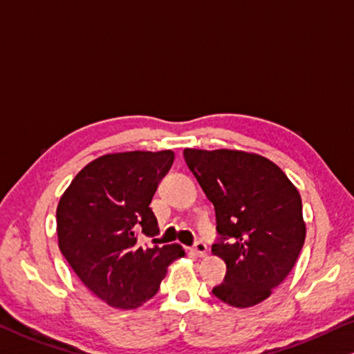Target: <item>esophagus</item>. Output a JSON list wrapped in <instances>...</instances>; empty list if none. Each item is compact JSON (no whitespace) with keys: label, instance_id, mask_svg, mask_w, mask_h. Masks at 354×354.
Wrapping results in <instances>:
<instances>
[{"label":"esophagus","instance_id":"1","mask_svg":"<svg viewBox=\"0 0 354 354\" xmlns=\"http://www.w3.org/2000/svg\"><path fill=\"white\" fill-rule=\"evenodd\" d=\"M193 252L198 254L199 258H204L205 254H207V245H205L204 242H196V245H194V248H193Z\"/></svg>","mask_w":354,"mask_h":354}]
</instances>
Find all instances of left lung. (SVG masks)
<instances>
[{"label":"left lung","mask_w":354,"mask_h":354,"mask_svg":"<svg viewBox=\"0 0 354 354\" xmlns=\"http://www.w3.org/2000/svg\"><path fill=\"white\" fill-rule=\"evenodd\" d=\"M183 156L214 204L221 236L212 252L226 263V275L212 292L231 307L257 306L286 279L302 250L301 194L275 162L258 153L185 149Z\"/></svg>","instance_id":"8db88e82"}]
</instances>
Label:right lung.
Wrapping results in <instances>:
<instances>
[{"mask_svg": "<svg viewBox=\"0 0 354 354\" xmlns=\"http://www.w3.org/2000/svg\"><path fill=\"white\" fill-rule=\"evenodd\" d=\"M174 162L172 150L118 151L90 161L59 198L58 247L80 281L107 306L131 310L160 290L178 243L139 245L160 232L151 198Z\"/></svg>", "mask_w": 354, "mask_h": 354, "instance_id": "add662e5", "label": "right lung"}]
</instances>
